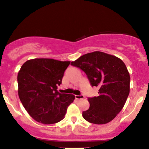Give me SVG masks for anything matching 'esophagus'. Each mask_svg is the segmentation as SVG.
<instances>
[{"instance_id": "esophagus-1", "label": "esophagus", "mask_w": 149, "mask_h": 149, "mask_svg": "<svg viewBox=\"0 0 149 149\" xmlns=\"http://www.w3.org/2000/svg\"><path fill=\"white\" fill-rule=\"evenodd\" d=\"M75 98L77 100H81V99H84V96L83 95H75Z\"/></svg>"}]
</instances>
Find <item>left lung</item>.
Here are the masks:
<instances>
[{"instance_id":"8db88e82","label":"left lung","mask_w":149,"mask_h":149,"mask_svg":"<svg viewBox=\"0 0 149 149\" xmlns=\"http://www.w3.org/2000/svg\"><path fill=\"white\" fill-rule=\"evenodd\" d=\"M87 75L92 86L99 88V95L88 98L90 108L82 113L86 121L107 124L122 111L130 93V74L125 63L117 56L95 51L71 62Z\"/></svg>"}]
</instances>
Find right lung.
<instances>
[{
    "label": "right lung",
    "mask_w": 149,
    "mask_h": 149,
    "mask_svg": "<svg viewBox=\"0 0 149 149\" xmlns=\"http://www.w3.org/2000/svg\"><path fill=\"white\" fill-rule=\"evenodd\" d=\"M70 63L36 58L25 62L18 71V97L29 115L36 122L52 124L65 117L67 108L75 97L58 93L57 86L61 84Z\"/></svg>",
    "instance_id": "1"
}]
</instances>
